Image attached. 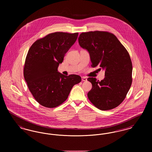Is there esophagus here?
Here are the masks:
<instances>
[{
    "mask_svg": "<svg viewBox=\"0 0 152 152\" xmlns=\"http://www.w3.org/2000/svg\"><path fill=\"white\" fill-rule=\"evenodd\" d=\"M81 80H82V81H87V78L86 77H82Z\"/></svg>",
    "mask_w": 152,
    "mask_h": 152,
    "instance_id": "esophagus-1",
    "label": "esophagus"
}]
</instances>
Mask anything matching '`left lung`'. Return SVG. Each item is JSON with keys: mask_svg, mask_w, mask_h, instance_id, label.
<instances>
[{"mask_svg": "<svg viewBox=\"0 0 152 152\" xmlns=\"http://www.w3.org/2000/svg\"><path fill=\"white\" fill-rule=\"evenodd\" d=\"M78 40L80 47L89 52L92 66L99 65L105 71V77L100 81L88 78L92 85L88 93L89 100L102 110L116 108L125 98L132 82L128 51L115 35L108 32H83Z\"/></svg>", "mask_w": 152, "mask_h": 152, "instance_id": "1", "label": "left lung"}]
</instances>
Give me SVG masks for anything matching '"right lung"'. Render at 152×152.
Returning a JSON list of instances; mask_svg holds the SVG:
<instances>
[{
  "mask_svg": "<svg viewBox=\"0 0 152 152\" xmlns=\"http://www.w3.org/2000/svg\"><path fill=\"white\" fill-rule=\"evenodd\" d=\"M77 36L78 33H52L36 40L30 47L24 77L31 93L42 106L60 105L67 99L73 86L81 82L79 75L65 76L58 70Z\"/></svg>",
  "mask_w": 152,
  "mask_h": 152,
  "instance_id": "add662e5",
  "label": "right lung"
}]
</instances>
